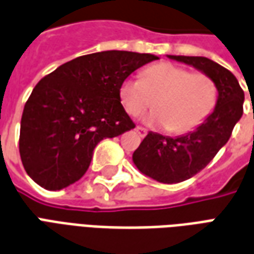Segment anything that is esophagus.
<instances>
[{"mask_svg": "<svg viewBox=\"0 0 254 254\" xmlns=\"http://www.w3.org/2000/svg\"><path fill=\"white\" fill-rule=\"evenodd\" d=\"M136 132L138 133V136H140V137H144V136L147 134V129H144V127H136Z\"/></svg>", "mask_w": 254, "mask_h": 254, "instance_id": "1", "label": "esophagus"}]
</instances>
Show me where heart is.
Instances as JSON below:
<instances>
[{
	"instance_id": "heart-1",
	"label": "heart",
	"mask_w": 254,
	"mask_h": 254,
	"mask_svg": "<svg viewBox=\"0 0 254 254\" xmlns=\"http://www.w3.org/2000/svg\"><path fill=\"white\" fill-rule=\"evenodd\" d=\"M122 107L138 116L152 105L144 120L152 127H165L174 134L194 130L207 120L218 102V87L205 73H191L174 64L147 67L141 78H124L118 88Z\"/></svg>"
}]
</instances>
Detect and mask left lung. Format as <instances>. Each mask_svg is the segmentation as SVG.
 <instances>
[{
	"label": "left lung",
	"mask_w": 254,
	"mask_h": 254,
	"mask_svg": "<svg viewBox=\"0 0 254 254\" xmlns=\"http://www.w3.org/2000/svg\"><path fill=\"white\" fill-rule=\"evenodd\" d=\"M167 57L205 73L218 87L216 106L197 129L178 137L149 132L133 152V163L143 174L162 184H178L201 171L229 141L244 113L245 94L234 74L209 58Z\"/></svg>",
	"instance_id": "8db88e82"
}]
</instances>
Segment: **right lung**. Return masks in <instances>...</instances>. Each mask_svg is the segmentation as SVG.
<instances>
[{
	"mask_svg": "<svg viewBox=\"0 0 254 254\" xmlns=\"http://www.w3.org/2000/svg\"><path fill=\"white\" fill-rule=\"evenodd\" d=\"M155 60L154 54L107 50L74 58L42 78L20 125L27 174L47 190L78 181L99 141L134 127L118 88L130 73Z\"/></svg>",
	"mask_w": 254,
	"mask_h": 254,
	"instance_id": "obj_1",
	"label": "right lung"
}]
</instances>
